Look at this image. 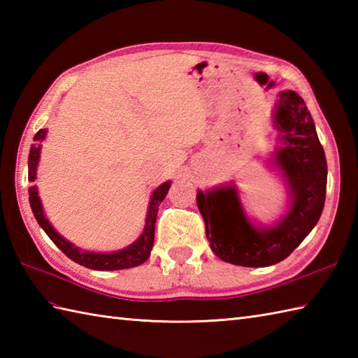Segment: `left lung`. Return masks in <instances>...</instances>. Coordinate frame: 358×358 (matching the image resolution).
Here are the masks:
<instances>
[{"instance_id": "obj_1", "label": "left lung", "mask_w": 358, "mask_h": 358, "mask_svg": "<svg viewBox=\"0 0 358 358\" xmlns=\"http://www.w3.org/2000/svg\"><path fill=\"white\" fill-rule=\"evenodd\" d=\"M272 123L278 131V144L268 163L283 178L289 199L286 214L278 222L254 223L235 185L196 192L210 249L223 262L263 268L285 260L314 229L323 212L328 164L306 103L294 90H283Z\"/></svg>"}]
</instances>
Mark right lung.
Segmentation results:
<instances>
[{
  "mask_svg": "<svg viewBox=\"0 0 358 358\" xmlns=\"http://www.w3.org/2000/svg\"><path fill=\"white\" fill-rule=\"evenodd\" d=\"M48 129H40L34 136V144L30 146L29 152V181L36 180V167L40 163V154H41V143L45 138ZM171 181L159 185L150 195L149 208L146 214V222H144L143 232L138 238H136L132 245L123 248L115 252H92V250H85L73 243L66 240L63 235H59L55 227L50 224L48 217L44 215V209L38 195V187L30 186L29 187V201L30 208H32L34 215L36 218L38 224L43 227V231L48 234V237L55 243V245L63 250V252L81 266H86L89 269L95 271H120V269H129L140 266L150 257L152 246H154V234H155V222H157V212L159 203L164 200V196L169 191Z\"/></svg>",
  "mask_w": 358,
  "mask_h": 358,
  "instance_id": "add662e5",
  "label": "right lung"
}]
</instances>
